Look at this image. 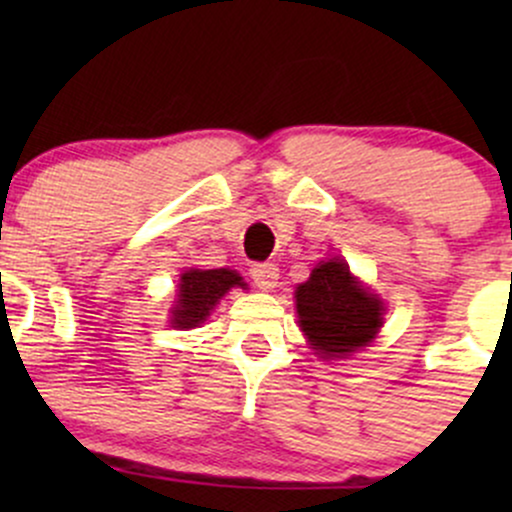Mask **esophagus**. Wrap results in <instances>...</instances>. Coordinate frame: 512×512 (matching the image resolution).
Masks as SVG:
<instances>
[{
  "instance_id": "1",
  "label": "esophagus",
  "mask_w": 512,
  "mask_h": 512,
  "mask_svg": "<svg viewBox=\"0 0 512 512\" xmlns=\"http://www.w3.org/2000/svg\"><path fill=\"white\" fill-rule=\"evenodd\" d=\"M250 276L257 289L272 291L276 286V279H279V267L272 262H257L250 267Z\"/></svg>"
}]
</instances>
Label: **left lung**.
<instances>
[{
	"label": "left lung",
	"mask_w": 512,
	"mask_h": 512,
	"mask_svg": "<svg viewBox=\"0 0 512 512\" xmlns=\"http://www.w3.org/2000/svg\"><path fill=\"white\" fill-rule=\"evenodd\" d=\"M383 301L339 257L320 262L296 289L298 325L320 358H349L383 327Z\"/></svg>",
	"instance_id": "obj_1"
}]
</instances>
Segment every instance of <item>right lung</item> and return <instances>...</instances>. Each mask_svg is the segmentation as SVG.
<instances>
[{
    "label": "right lung",
    "instance_id": "1",
    "mask_svg": "<svg viewBox=\"0 0 512 512\" xmlns=\"http://www.w3.org/2000/svg\"><path fill=\"white\" fill-rule=\"evenodd\" d=\"M233 286L245 289L243 276L233 269H187L180 274L178 298L170 310V325L178 330H192L207 320L214 305L226 296Z\"/></svg>",
    "mask_w": 512,
    "mask_h": 512
}]
</instances>
